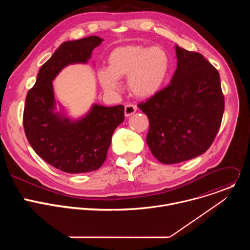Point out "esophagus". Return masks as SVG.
Wrapping results in <instances>:
<instances>
[{
  "label": "esophagus",
  "mask_w": 250,
  "mask_h": 250,
  "mask_svg": "<svg viewBox=\"0 0 250 250\" xmlns=\"http://www.w3.org/2000/svg\"><path fill=\"white\" fill-rule=\"evenodd\" d=\"M137 108L136 105L132 104H127L125 106V117H129L131 116L132 114H134L136 112Z\"/></svg>",
  "instance_id": "1"
}]
</instances>
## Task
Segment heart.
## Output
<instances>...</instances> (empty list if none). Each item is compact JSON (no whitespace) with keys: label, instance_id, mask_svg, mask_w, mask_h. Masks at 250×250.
<instances>
[{"label":"heart","instance_id":"b5f03b06","mask_svg":"<svg viewBox=\"0 0 250 250\" xmlns=\"http://www.w3.org/2000/svg\"><path fill=\"white\" fill-rule=\"evenodd\" d=\"M170 70V57L161 47L131 44L115 48L108 57V68H100L97 78L105 91L116 92L120 79L127 77L129 92L148 99L163 88Z\"/></svg>","mask_w":250,"mask_h":250}]
</instances>
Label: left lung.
Wrapping results in <instances>:
<instances>
[{"mask_svg":"<svg viewBox=\"0 0 250 250\" xmlns=\"http://www.w3.org/2000/svg\"><path fill=\"white\" fill-rule=\"evenodd\" d=\"M177 69L170 84L137 104L149 121L146 142L161 163L175 164L205 153L225 111L220 74L201 53L175 46Z\"/></svg>","mask_w":250,"mask_h":250,"instance_id":"left-lung-1","label":"left lung"}]
</instances>
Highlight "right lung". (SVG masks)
<instances>
[{"label":"right lung","instance_id":"1","mask_svg":"<svg viewBox=\"0 0 250 250\" xmlns=\"http://www.w3.org/2000/svg\"><path fill=\"white\" fill-rule=\"evenodd\" d=\"M102 42L92 35L62 43L41 67L37 82L25 98L23 128L29 145L44 161L66 173L99 169L106 158L115 129L125 120L123 104H95L77 121L55 112L52 81L65 66L87 63Z\"/></svg>","mask_w":250,"mask_h":250}]
</instances>
